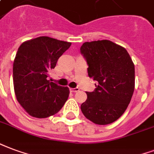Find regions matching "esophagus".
<instances>
[{
	"label": "esophagus",
	"instance_id": "1",
	"mask_svg": "<svg viewBox=\"0 0 154 154\" xmlns=\"http://www.w3.org/2000/svg\"><path fill=\"white\" fill-rule=\"evenodd\" d=\"M79 90H80V89L78 88V87H76V88H70V91L72 92V93H74V92L79 91Z\"/></svg>",
	"mask_w": 154,
	"mask_h": 154
}]
</instances>
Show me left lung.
Segmentation results:
<instances>
[{
  "label": "left lung",
  "mask_w": 154,
  "mask_h": 154,
  "mask_svg": "<svg viewBox=\"0 0 154 154\" xmlns=\"http://www.w3.org/2000/svg\"><path fill=\"white\" fill-rule=\"evenodd\" d=\"M80 51L88 64V76L98 83L94 91L86 92L82 112L95 124L112 123L131 102L135 90V65L126 49L108 40L85 42Z\"/></svg>",
  "instance_id": "obj_1"
}]
</instances>
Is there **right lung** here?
I'll list each match as a JSON object with an SVG mask.
<instances>
[{"instance_id":"1","label":"right lung","mask_w":154,"mask_h":154,"mask_svg":"<svg viewBox=\"0 0 154 154\" xmlns=\"http://www.w3.org/2000/svg\"><path fill=\"white\" fill-rule=\"evenodd\" d=\"M49 36H39L19 46L13 64V81L16 99L32 117L48 118L62 109L69 88L47 80L49 71L70 45Z\"/></svg>"}]
</instances>
